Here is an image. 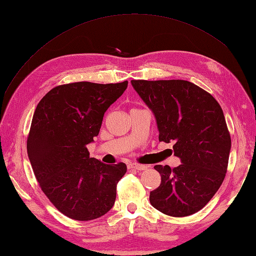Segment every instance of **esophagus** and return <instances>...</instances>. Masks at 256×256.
Listing matches in <instances>:
<instances>
[{"label":"esophagus","mask_w":256,"mask_h":256,"mask_svg":"<svg viewBox=\"0 0 256 256\" xmlns=\"http://www.w3.org/2000/svg\"><path fill=\"white\" fill-rule=\"evenodd\" d=\"M128 168H133V170H148V166L140 165V164H136V162H131V164L128 165Z\"/></svg>","instance_id":"obj_1"}]
</instances>
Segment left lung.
<instances>
[{
	"mask_svg": "<svg viewBox=\"0 0 256 256\" xmlns=\"http://www.w3.org/2000/svg\"><path fill=\"white\" fill-rule=\"evenodd\" d=\"M154 113L160 142L175 143L182 164L156 165L162 182L150 194V204L170 216L201 210L226 177L231 138L224 111L214 96L186 80H132Z\"/></svg>",
	"mask_w": 256,
	"mask_h": 256,
	"instance_id": "obj_1",
	"label": "left lung"
}]
</instances>
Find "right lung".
Listing matches in <instances>:
<instances>
[{
  "label": "right lung",
  "mask_w": 256,
  "mask_h": 256,
  "mask_svg": "<svg viewBox=\"0 0 256 256\" xmlns=\"http://www.w3.org/2000/svg\"><path fill=\"white\" fill-rule=\"evenodd\" d=\"M126 88L128 81L62 84L36 106L27 154L42 192L70 219L100 218L114 204L126 165L103 164L89 156L86 145L99 134L104 112Z\"/></svg>",
  "instance_id": "right-lung-1"
}]
</instances>
